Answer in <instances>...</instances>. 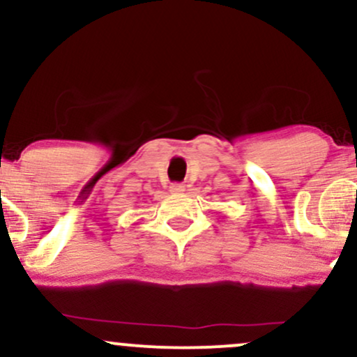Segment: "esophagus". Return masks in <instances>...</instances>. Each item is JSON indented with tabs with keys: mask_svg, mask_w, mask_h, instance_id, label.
<instances>
[{
	"mask_svg": "<svg viewBox=\"0 0 357 357\" xmlns=\"http://www.w3.org/2000/svg\"><path fill=\"white\" fill-rule=\"evenodd\" d=\"M184 190H186V186H184V184H181V183H173L169 186V191L173 192V195H179V192H183Z\"/></svg>",
	"mask_w": 357,
	"mask_h": 357,
	"instance_id": "obj_1",
	"label": "esophagus"
}]
</instances>
